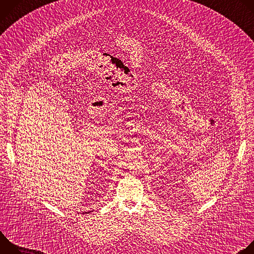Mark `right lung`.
Listing matches in <instances>:
<instances>
[{"instance_id": "right-lung-1", "label": "right lung", "mask_w": 254, "mask_h": 254, "mask_svg": "<svg viewBox=\"0 0 254 254\" xmlns=\"http://www.w3.org/2000/svg\"><path fill=\"white\" fill-rule=\"evenodd\" d=\"M90 212V211H89ZM89 212H85V213H89Z\"/></svg>"}]
</instances>
